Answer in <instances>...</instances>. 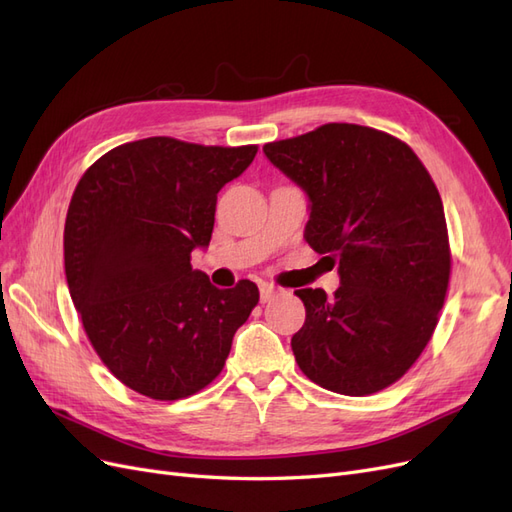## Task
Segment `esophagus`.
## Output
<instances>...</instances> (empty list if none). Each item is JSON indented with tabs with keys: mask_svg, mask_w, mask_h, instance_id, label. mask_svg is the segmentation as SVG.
<instances>
[{
	"mask_svg": "<svg viewBox=\"0 0 512 512\" xmlns=\"http://www.w3.org/2000/svg\"><path fill=\"white\" fill-rule=\"evenodd\" d=\"M280 294H282V290L275 288L273 284H262V286H260V301H262V303H269V301H273L275 297H280Z\"/></svg>",
	"mask_w": 512,
	"mask_h": 512,
	"instance_id": "1",
	"label": "esophagus"
}]
</instances>
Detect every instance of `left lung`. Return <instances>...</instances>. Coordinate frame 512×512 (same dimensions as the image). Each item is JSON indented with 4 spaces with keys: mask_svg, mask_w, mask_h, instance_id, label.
<instances>
[{
    "mask_svg": "<svg viewBox=\"0 0 512 512\" xmlns=\"http://www.w3.org/2000/svg\"><path fill=\"white\" fill-rule=\"evenodd\" d=\"M262 151L307 192L305 239L342 280L331 299L294 290L305 305L294 359L322 389L378 393L416 363L446 299L451 245L436 183L410 145L356 123H324Z\"/></svg>",
    "mask_w": 512,
    "mask_h": 512,
    "instance_id": "8db88e82",
    "label": "left lung"
}]
</instances>
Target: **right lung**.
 <instances>
[{
	"label": "right lung",
	"instance_id": "1",
	"mask_svg": "<svg viewBox=\"0 0 512 512\" xmlns=\"http://www.w3.org/2000/svg\"><path fill=\"white\" fill-rule=\"evenodd\" d=\"M256 151L151 136L104 153L76 183L64 228L70 297L128 389L175 401L224 369L260 292L250 280L215 288L190 260L211 241L218 192Z\"/></svg>",
	"mask_w": 512,
	"mask_h": 512
}]
</instances>
